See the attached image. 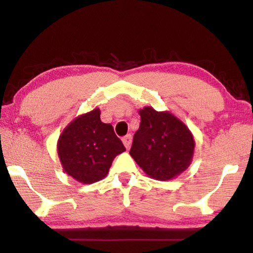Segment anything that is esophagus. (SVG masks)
Returning a JSON list of instances; mask_svg holds the SVG:
<instances>
[{
  "label": "esophagus",
  "instance_id": "1",
  "mask_svg": "<svg viewBox=\"0 0 253 253\" xmlns=\"http://www.w3.org/2000/svg\"><path fill=\"white\" fill-rule=\"evenodd\" d=\"M123 143H124V145H125L126 148H129L130 144H131V135L127 134L126 136H124L123 137Z\"/></svg>",
  "mask_w": 253,
  "mask_h": 253
}]
</instances>
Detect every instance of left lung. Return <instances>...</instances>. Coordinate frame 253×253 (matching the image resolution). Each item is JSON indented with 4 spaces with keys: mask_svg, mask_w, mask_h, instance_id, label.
<instances>
[{
    "mask_svg": "<svg viewBox=\"0 0 253 253\" xmlns=\"http://www.w3.org/2000/svg\"><path fill=\"white\" fill-rule=\"evenodd\" d=\"M140 124L129 151L149 176L166 181L190 165L194 151L191 131L172 114L158 113L152 107L139 111Z\"/></svg>",
    "mask_w": 253,
    "mask_h": 253,
    "instance_id": "8db88e82",
    "label": "left lung"
}]
</instances>
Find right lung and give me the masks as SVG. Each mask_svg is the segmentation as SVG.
I'll use <instances>...</instances> for the list:
<instances>
[{"instance_id":"obj_1","label":"right lung","mask_w":253,"mask_h":253,"mask_svg":"<svg viewBox=\"0 0 253 253\" xmlns=\"http://www.w3.org/2000/svg\"><path fill=\"white\" fill-rule=\"evenodd\" d=\"M125 151L113 126L100 121L98 108L70 123L58 142V155L67 174L85 184L104 178L114 158Z\"/></svg>"}]
</instances>
